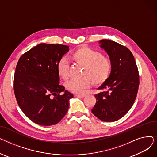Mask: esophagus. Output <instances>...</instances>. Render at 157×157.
<instances>
[{
    "instance_id": "34e87169",
    "label": "esophagus",
    "mask_w": 157,
    "mask_h": 157,
    "mask_svg": "<svg viewBox=\"0 0 157 157\" xmlns=\"http://www.w3.org/2000/svg\"><path fill=\"white\" fill-rule=\"evenodd\" d=\"M75 96L78 97H84L86 96V95H84V94H76Z\"/></svg>"
}]
</instances>
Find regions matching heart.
Wrapping results in <instances>:
<instances>
[{
	"label": "heart",
	"instance_id": "1",
	"mask_svg": "<svg viewBox=\"0 0 157 157\" xmlns=\"http://www.w3.org/2000/svg\"><path fill=\"white\" fill-rule=\"evenodd\" d=\"M70 59L74 62L83 66L80 79H72L66 85L67 88L74 94H83L92 86L100 85L109 77L111 70L109 58L102 55L97 49L86 46H80L71 52ZM57 71L64 80L69 78V62L62 58L57 64Z\"/></svg>",
	"mask_w": 157,
	"mask_h": 157
}]
</instances>
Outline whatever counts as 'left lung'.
<instances>
[{
    "mask_svg": "<svg viewBox=\"0 0 157 157\" xmlns=\"http://www.w3.org/2000/svg\"><path fill=\"white\" fill-rule=\"evenodd\" d=\"M101 47L109 56L111 71L109 78L95 95L92 113L104 121H117L132 108L137 96L139 76L134 57L129 49L109 39L99 41Z\"/></svg>",
    "mask_w": 157,
    "mask_h": 157,
    "instance_id": "8db88e82",
    "label": "left lung"
}]
</instances>
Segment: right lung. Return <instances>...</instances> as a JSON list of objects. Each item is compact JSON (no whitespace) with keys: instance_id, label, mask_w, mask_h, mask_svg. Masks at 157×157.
<instances>
[{"instance_id":"add662e5","label":"right lung","mask_w":157,"mask_h":157,"mask_svg":"<svg viewBox=\"0 0 157 157\" xmlns=\"http://www.w3.org/2000/svg\"><path fill=\"white\" fill-rule=\"evenodd\" d=\"M69 50L66 45L41 43L22 55L16 65V101L23 113L36 124L55 125L68 111L73 95L59 84L57 64Z\"/></svg>"}]
</instances>
